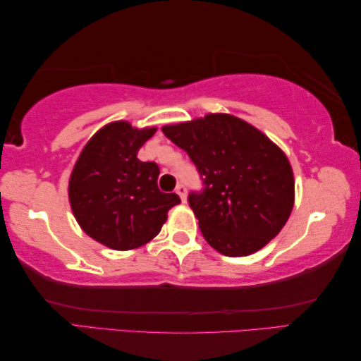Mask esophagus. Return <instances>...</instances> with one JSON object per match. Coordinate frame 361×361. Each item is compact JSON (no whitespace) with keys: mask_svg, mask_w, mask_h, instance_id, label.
<instances>
[{"mask_svg":"<svg viewBox=\"0 0 361 361\" xmlns=\"http://www.w3.org/2000/svg\"><path fill=\"white\" fill-rule=\"evenodd\" d=\"M176 193L179 195L180 197V200H182V203H185L187 202V190H185V187L182 185V184H179L176 187Z\"/></svg>","mask_w":361,"mask_h":361,"instance_id":"1","label":"esophagus"}]
</instances>
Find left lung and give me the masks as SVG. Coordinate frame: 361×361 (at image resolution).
<instances>
[{"instance_id": "obj_1", "label": "left lung", "mask_w": 361, "mask_h": 361, "mask_svg": "<svg viewBox=\"0 0 361 361\" xmlns=\"http://www.w3.org/2000/svg\"><path fill=\"white\" fill-rule=\"evenodd\" d=\"M204 177L188 203L204 240L228 257L250 256L285 227L294 206L291 163L275 142L228 114L161 128Z\"/></svg>"}]
</instances>
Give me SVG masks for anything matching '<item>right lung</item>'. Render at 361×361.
I'll return each instance as SVG.
<instances>
[{"label": "right lung", "mask_w": 361, "mask_h": 361, "mask_svg": "<svg viewBox=\"0 0 361 361\" xmlns=\"http://www.w3.org/2000/svg\"><path fill=\"white\" fill-rule=\"evenodd\" d=\"M157 128L111 121L82 147L68 180V202L82 232L115 251L135 250L159 233L168 211L180 203L159 192L158 164L137 152Z\"/></svg>", "instance_id": "add662e5"}]
</instances>
